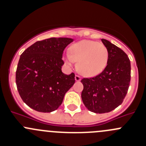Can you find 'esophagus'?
I'll use <instances>...</instances> for the list:
<instances>
[{"instance_id":"1","label":"esophagus","mask_w":146,"mask_h":146,"mask_svg":"<svg viewBox=\"0 0 146 146\" xmlns=\"http://www.w3.org/2000/svg\"><path fill=\"white\" fill-rule=\"evenodd\" d=\"M75 80H76V81H80V80H81V78L79 76H78V75H76V76H75Z\"/></svg>"}]
</instances>
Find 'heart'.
I'll use <instances>...</instances> for the list:
<instances>
[{"instance_id": "obj_1", "label": "heart", "mask_w": 146, "mask_h": 146, "mask_svg": "<svg viewBox=\"0 0 146 146\" xmlns=\"http://www.w3.org/2000/svg\"><path fill=\"white\" fill-rule=\"evenodd\" d=\"M109 52L104 44L92 40H82L70 47V54H66L64 61L68 66L78 61L77 68L87 77L101 73L107 65Z\"/></svg>"}]
</instances>
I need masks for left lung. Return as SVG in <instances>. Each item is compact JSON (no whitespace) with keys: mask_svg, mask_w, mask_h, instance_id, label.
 <instances>
[{"mask_svg":"<svg viewBox=\"0 0 146 146\" xmlns=\"http://www.w3.org/2000/svg\"><path fill=\"white\" fill-rule=\"evenodd\" d=\"M109 52L104 70L92 78H83L81 98L89 111L107 113L119 107L126 97L131 80V63L126 53L107 39H102Z\"/></svg>","mask_w":146,"mask_h":146,"instance_id":"8db88e82","label":"left lung"}]
</instances>
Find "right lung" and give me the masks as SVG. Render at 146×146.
<instances>
[{
	"label": "right lung",
	"mask_w": 146,
	"mask_h": 146,
	"mask_svg": "<svg viewBox=\"0 0 146 146\" xmlns=\"http://www.w3.org/2000/svg\"><path fill=\"white\" fill-rule=\"evenodd\" d=\"M73 39L50 38L35 42L21 54L16 70V85L23 102L40 112L55 111L75 83V74L66 75L63 52Z\"/></svg>",
	"instance_id": "obj_1"
}]
</instances>
